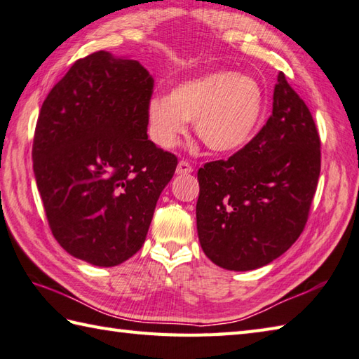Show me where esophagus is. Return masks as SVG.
Masks as SVG:
<instances>
[{"label": "esophagus", "mask_w": 359, "mask_h": 359, "mask_svg": "<svg viewBox=\"0 0 359 359\" xmlns=\"http://www.w3.org/2000/svg\"><path fill=\"white\" fill-rule=\"evenodd\" d=\"M192 170H194V167L189 164L187 161H180L178 162V167H177V173L178 175H187V173H192Z\"/></svg>", "instance_id": "esophagus-1"}]
</instances>
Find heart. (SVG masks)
<instances>
[{"mask_svg": "<svg viewBox=\"0 0 359 359\" xmlns=\"http://www.w3.org/2000/svg\"><path fill=\"white\" fill-rule=\"evenodd\" d=\"M266 109L259 81L233 72H214L175 86L168 97L147 103L151 139L162 148L177 147L194 120L197 137L215 153L239 150L258 130Z\"/></svg>", "mask_w": 359, "mask_h": 359, "instance_id": "obj_1", "label": "heart"}]
</instances>
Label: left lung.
<instances>
[{
	"mask_svg": "<svg viewBox=\"0 0 359 359\" xmlns=\"http://www.w3.org/2000/svg\"><path fill=\"white\" fill-rule=\"evenodd\" d=\"M319 175L314 118L280 72L272 116L261 131L233 156L198 170L203 252L236 272L272 262L305 229Z\"/></svg>",
	"mask_w": 359,
	"mask_h": 359,
	"instance_id": "obj_1",
	"label": "left lung"
}]
</instances>
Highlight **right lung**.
<instances>
[{
    "instance_id": "right-lung-1",
    "label": "right lung",
    "mask_w": 359,
    "mask_h": 359,
    "mask_svg": "<svg viewBox=\"0 0 359 359\" xmlns=\"http://www.w3.org/2000/svg\"><path fill=\"white\" fill-rule=\"evenodd\" d=\"M154 81L137 60L78 59L40 109L32 167L51 233L67 253L112 267L144 245L178 158L147 136Z\"/></svg>"
}]
</instances>
